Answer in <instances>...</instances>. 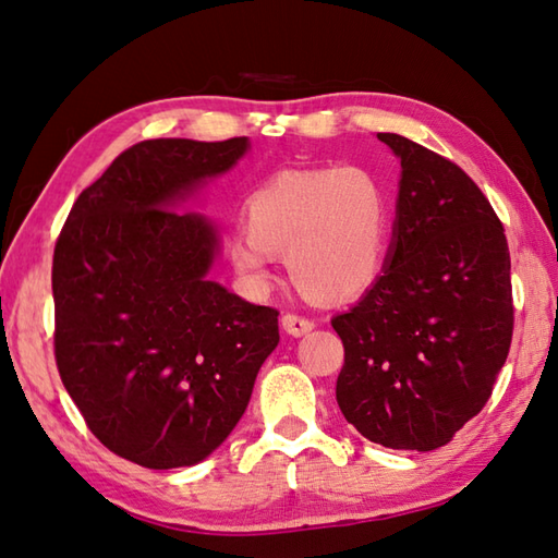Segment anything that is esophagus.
I'll return each instance as SVG.
<instances>
[{"label":"esophagus","instance_id":"obj_1","mask_svg":"<svg viewBox=\"0 0 558 558\" xmlns=\"http://www.w3.org/2000/svg\"><path fill=\"white\" fill-rule=\"evenodd\" d=\"M314 319H307V316L300 314H286L282 316V329H286L290 336H304L314 329Z\"/></svg>","mask_w":558,"mask_h":558}]
</instances>
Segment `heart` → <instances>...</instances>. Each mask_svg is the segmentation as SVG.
<instances>
[{"label":"heart","mask_w":558,"mask_h":558,"mask_svg":"<svg viewBox=\"0 0 558 558\" xmlns=\"http://www.w3.org/2000/svg\"><path fill=\"white\" fill-rule=\"evenodd\" d=\"M244 222L229 236V258L242 276L266 282L276 254H286L304 294L341 302L365 292L385 266L389 195L360 163L282 169L251 191Z\"/></svg>","instance_id":"obj_1"}]
</instances>
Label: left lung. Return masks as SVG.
Wrapping results in <instances>:
<instances>
[{"label":"left lung","mask_w":558,"mask_h":558,"mask_svg":"<svg viewBox=\"0 0 558 558\" xmlns=\"http://www.w3.org/2000/svg\"><path fill=\"white\" fill-rule=\"evenodd\" d=\"M377 137L401 159L395 236L375 286L331 319L345 348L336 401L367 440L430 452L486 407L508 357L510 251L457 163Z\"/></svg>","instance_id":"1"}]
</instances>
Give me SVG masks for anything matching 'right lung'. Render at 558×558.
<instances>
[{
	"instance_id": "right-lung-1",
	"label": "right lung",
	"mask_w": 558,
	"mask_h": 558,
	"mask_svg": "<svg viewBox=\"0 0 558 558\" xmlns=\"http://www.w3.org/2000/svg\"><path fill=\"white\" fill-rule=\"evenodd\" d=\"M248 140L137 142L80 193L54 244V360L108 450L147 469L203 462L234 430L278 310L207 278L220 232L185 198Z\"/></svg>"
}]
</instances>
